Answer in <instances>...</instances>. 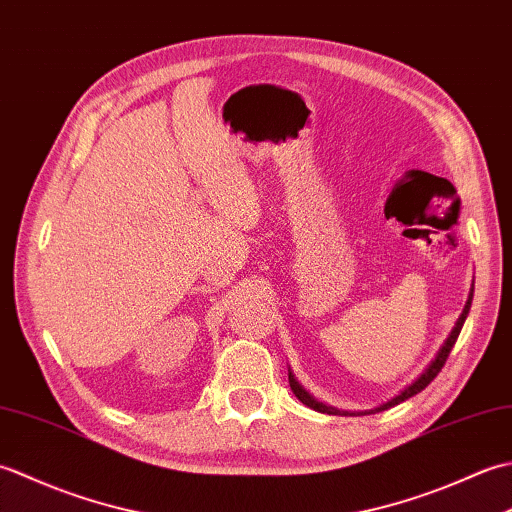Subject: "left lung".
Listing matches in <instances>:
<instances>
[{"mask_svg": "<svg viewBox=\"0 0 512 512\" xmlns=\"http://www.w3.org/2000/svg\"><path fill=\"white\" fill-rule=\"evenodd\" d=\"M471 301H473V292L469 295V301H466V306H464V310H462V314H460L458 323H455V328L451 330L449 339L444 341L442 350L438 352L436 361H433L427 369H424L422 376H420L418 380H413V383H411L405 391H402V394H398L396 398H391L389 402H385V405H380V407L372 409V413H376V411H385V409H389V407L398 405V402H402V400H407V398H411V396H416L418 391H422L424 387H427V385L431 383L433 378H436V376L440 374V369L444 367V363H447V358H449V354H451V350H453V345H455V341H458V336H460V332H462V325H464V321H466V314H469V310H471ZM288 380H290V389H292V394H295V396H297V398H299L306 407H310V409H314V411H321V413H341V411H336V409H332V407H325L323 402H317L314 398H310V396H308V391H303V389L297 385V380L292 378V374H288Z\"/></svg>", "mask_w": 512, "mask_h": 512, "instance_id": "1", "label": "left lung"}]
</instances>
